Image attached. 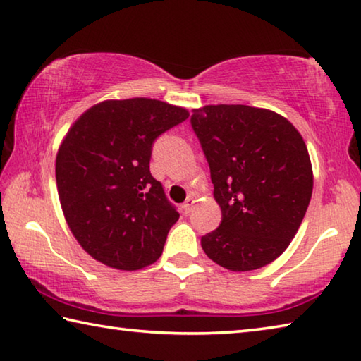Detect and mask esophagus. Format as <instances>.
Returning <instances> with one entry per match:
<instances>
[{"mask_svg": "<svg viewBox=\"0 0 361 361\" xmlns=\"http://www.w3.org/2000/svg\"><path fill=\"white\" fill-rule=\"evenodd\" d=\"M195 205V199L194 197H188L186 202L183 204V210H185V213H189L192 210V207Z\"/></svg>", "mask_w": 361, "mask_h": 361, "instance_id": "obj_1", "label": "esophagus"}]
</instances>
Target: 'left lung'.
<instances>
[{
	"mask_svg": "<svg viewBox=\"0 0 361 361\" xmlns=\"http://www.w3.org/2000/svg\"><path fill=\"white\" fill-rule=\"evenodd\" d=\"M191 124L223 215L200 239L202 250L232 272L267 266L288 248L312 197L301 133L282 114L247 105L195 108Z\"/></svg>",
	"mask_w": 361,
	"mask_h": 361,
	"instance_id": "1",
	"label": "left lung"
}]
</instances>
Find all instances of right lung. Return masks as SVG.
<instances>
[{
  "instance_id": "right-lung-1",
  "label": "right lung",
  "mask_w": 361,
  "mask_h": 361,
  "mask_svg": "<svg viewBox=\"0 0 361 361\" xmlns=\"http://www.w3.org/2000/svg\"><path fill=\"white\" fill-rule=\"evenodd\" d=\"M189 111L145 99L103 100L79 116L56 157L60 205L87 255L118 271H140L161 258L178 212L152 178V142Z\"/></svg>"
}]
</instances>
